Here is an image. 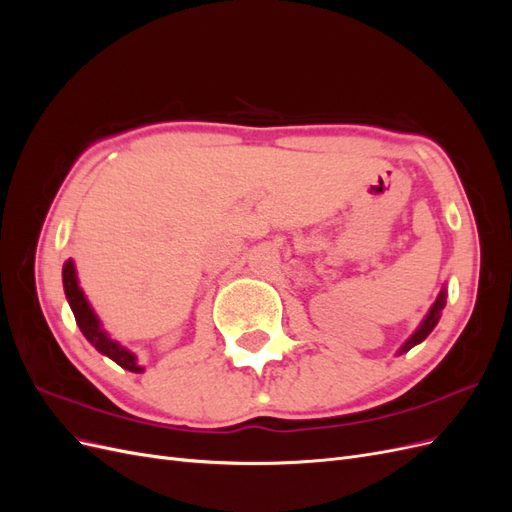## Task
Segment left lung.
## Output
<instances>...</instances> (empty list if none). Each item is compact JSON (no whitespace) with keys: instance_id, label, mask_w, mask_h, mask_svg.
Listing matches in <instances>:
<instances>
[{"instance_id":"1","label":"left lung","mask_w":512,"mask_h":512,"mask_svg":"<svg viewBox=\"0 0 512 512\" xmlns=\"http://www.w3.org/2000/svg\"><path fill=\"white\" fill-rule=\"evenodd\" d=\"M444 305H446V290L442 288V290H440V294H438V299L433 301L431 309L427 312V316L423 318V322H421V324H418V329L410 335L408 342L399 348V354H404V352H408L410 348H414L416 344H421V342H423V339H425V337L433 331V327H436V324H438Z\"/></svg>"}]
</instances>
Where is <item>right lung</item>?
Returning a JSON list of instances; mask_svg holds the SVG:
<instances>
[{
    "label": "right lung",
    "mask_w": 512,
    "mask_h": 512,
    "mask_svg": "<svg viewBox=\"0 0 512 512\" xmlns=\"http://www.w3.org/2000/svg\"><path fill=\"white\" fill-rule=\"evenodd\" d=\"M61 277H64V290H66V299L72 307L76 324H79L81 333L87 337V342L94 346L98 352L106 354L108 359H113L119 367L134 371V374H141L145 371L141 365L136 361V354L130 352L128 348H123L115 339H111L102 324L98 320V316L94 314V309H91L89 301L85 299V294L79 286V277H76V269H74V262L68 260L64 265V271H61Z\"/></svg>",
    "instance_id": "obj_1"
}]
</instances>
